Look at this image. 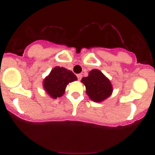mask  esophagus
<instances>
[{
	"label": "esophagus",
	"instance_id": "obj_1",
	"mask_svg": "<svg viewBox=\"0 0 155 155\" xmlns=\"http://www.w3.org/2000/svg\"><path fill=\"white\" fill-rule=\"evenodd\" d=\"M77 78H78V79H79V80H81V79H82V74H77Z\"/></svg>",
	"mask_w": 155,
	"mask_h": 155
}]
</instances>
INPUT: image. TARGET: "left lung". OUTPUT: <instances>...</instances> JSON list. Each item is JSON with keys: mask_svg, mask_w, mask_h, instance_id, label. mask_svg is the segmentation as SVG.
Instances as JSON below:
<instances>
[{"mask_svg": "<svg viewBox=\"0 0 155 155\" xmlns=\"http://www.w3.org/2000/svg\"><path fill=\"white\" fill-rule=\"evenodd\" d=\"M81 82L85 85L86 94L91 101L102 102L112 93V85L108 78L99 70H92Z\"/></svg>", "mask_w": 155, "mask_h": 155, "instance_id": "1", "label": "left lung"}]
</instances>
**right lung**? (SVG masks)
Masks as SVG:
<instances>
[{
  "label": "right lung",
  "mask_w": 155,
  "mask_h": 155,
  "mask_svg": "<svg viewBox=\"0 0 155 155\" xmlns=\"http://www.w3.org/2000/svg\"><path fill=\"white\" fill-rule=\"evenodd\" d=\"M77 80L76 75L64 68L55 67L43 81V87L51 98L56 99L64 94L67 85Z\"/></svg>",
  "instance_id": "right-lung-1"
}]
</instances>
